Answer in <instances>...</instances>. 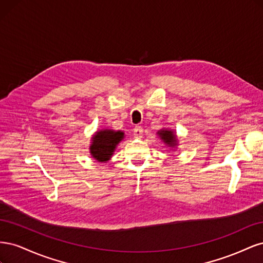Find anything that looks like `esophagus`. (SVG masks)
Returning <instances> with one entry per match:
<instances>
[{"mask_svg":"<svg viewBox=\"0 0 263 263\" xmlns=\"http://www.w3.org/2000/svg\"><path fill=\"white\" fill-rule=\"evenodd\" d=\"M142 134H144V129L141 128V126H136L134 128V136L136 138H141Z\"/></svg>","mask_w":263,"mask_h":263,"instance_id":"obj_1","label":"esophagus"}]
</instances>
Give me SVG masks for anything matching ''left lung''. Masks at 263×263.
<instances>
[{
  "mask_svg": "<svg viewBox=\"0 0 263 263\" xmlns=\"http://www.w3.org/2000/svg\"><path fill=\"white\" fill-rule=\"evenodd\" d=\"M159 135L161 136V139H163V141L165 144H168L170 146H174L176 145V136H174L173 132L171 130H160L159 132Z\"/></svg>",
  "mask_w": 263,
  "mask_h": 263,
  "instance_id": "1",
  "label": "left lung"
}]
</instances>
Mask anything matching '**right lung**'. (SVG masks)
<instances>
[{
	"instance_id": "obj_1",
	"label": "right lung",
	"mask_w": 263,
	"mask_h": 263,
	"mask_svg": "<svg viewBox=\"0 0 263 263\" xmlns=\"http://www.w3.org/2000/svg\"><path fill=\"white\" fill-rule=\"evenodd\" d=\"M124 138V133L114 130H101L92 138L91 155L99 162H105L112 157L118 142Z\"/></svg>"
}]
</instances>
